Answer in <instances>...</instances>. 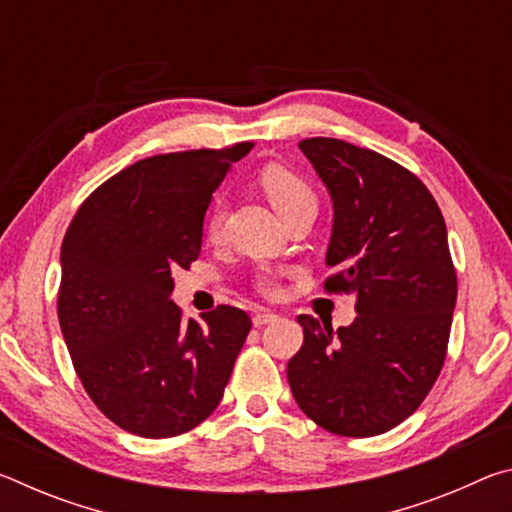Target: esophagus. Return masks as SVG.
I'll list each match as a JSON object with an SVG mask.
<instances>
[{
    "label": "esophagus",
    "mask_w": 512,
    "mask_h": 512,
    "mask_svg": "<svg viewBox=\"0 0 512 512\" xmlns=\"http://www.w3.org/2000/svg\"><path fill=\"white\" fill-rule=\"evenodd\" d=\"M280 316L275 314V311H257V314L253 316V325L255 327H264L268 323H273V320H277Z\"/></svg>",
    "instance_id": "obj_1"
}]
</instances>
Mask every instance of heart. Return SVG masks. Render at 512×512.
I'll list each match as a JSON object with an SVG mask.
<instances>
[{"label":"heart","mask_w":512,"mask_h":512,"mask_svg":"<svg viewBox=\"0 0 512 512\" xmlns=\"http://www.w3.org/2000/svg\"><path fill=\"white\" fill-rule=\"evenodd\" d=\"M259 185H262L268 203L275 207V212L282 216H289L291 212L300 210L305 205H316V192L311 189L305 178L300 176L298 171L289 167H282V164H268V167L259 173ZM223 230V210L221 207H214L207 216L205 232L207 237L216 241L221 237ZM257 291L264 293V296H280V275L264 271L257 275Z\"/></svg>","instance_id":"obj_1"}]
</instances>
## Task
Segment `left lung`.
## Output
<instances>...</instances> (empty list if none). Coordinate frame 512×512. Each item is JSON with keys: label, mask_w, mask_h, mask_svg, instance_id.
<instances>
[{"label": "left lung", "mask_w": 512, "mask_h": 512, "mask_svg": "<svg viewBox=\"0 0 512 512\" xmlns=\"http://www.w3.org/2000/svg\"><path fill=\"white\" fill-rule=\"evenodd\" d=\"M298 146L334 205L325 289L357 298L359 316L336 332L298 316L289 386L318 427L379 436L418 409L447 357L458 287L445 219L422 180L384 155L334 137Z\"/></svg>", "instance_id": "8db88e82"}]
</instances>
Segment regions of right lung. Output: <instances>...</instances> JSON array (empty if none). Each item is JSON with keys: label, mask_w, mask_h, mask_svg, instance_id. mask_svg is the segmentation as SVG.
Listing matches in <instances>:
<instances>
[{"label": "right lung", "mask_w": 512, "mask_h": 512, "mask_svg": "<svg viewBox=\"0 0 512 512\" xmlns=\"http://www.w3.org/2000/svg\"><path fill=\"white\" fill-rule=\"evenodd\" d=\"M253 142L153 155L85 198L60 248L58 320L97 409L142 438L180 436L223 397L250 332L244 309L203 323L171 302V271L201 255L203 219L230 164Z\"/></svg>", "instance_id": "1"}]
</instances>
